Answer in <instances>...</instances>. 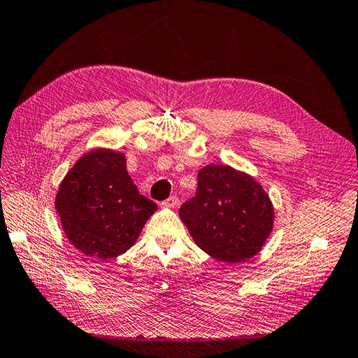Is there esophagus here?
<instances>
[{"label": "esophagus", "instance_id": "esophagus-1", "mask_svg": "<svg viewBox=\"0 0 358 358\" xmlns=\"http://www.w3.org/2000/svg\"><path fill=\"white\" fill-rule=\"evenodd\" d=\"M161 204H162V208H170V209H175L176 206L179 204V199H178L176 196H171V197H169L166 201H162Z\"/></svg>", "mask_w": 358, "mask_h": 358}]
</instances>
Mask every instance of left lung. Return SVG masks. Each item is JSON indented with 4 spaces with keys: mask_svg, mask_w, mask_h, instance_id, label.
<instances>
[{
    "mask_svg": "<svg viewBox=\"0 0 358 358\" xmlns=\"http://www.w3.org/2000/svg\"><path fill=\"white\" fill-rule=\"evenodd\" d=\"M179 216L200 249L229 264L258 254L275 221L263 187L248 173L220 164L199 171L196 197L182 204Z\"/></svg>",
    "mask_w": 358,
    "mask_h": 358,
    "instance_id": "8db88e82",
    "label": "left lung"
}]
</instances>
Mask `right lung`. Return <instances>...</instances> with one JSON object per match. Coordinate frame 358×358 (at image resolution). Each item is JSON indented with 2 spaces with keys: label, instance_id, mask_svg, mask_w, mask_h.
I'll use <instances>...</instances> for the list:
<instances>
[{
  "label": "right lung",
  "instance_id": "1",
  "mask_svg": "<svg viewBox=\"0 0 358 358\" xmlns=\"http://www.w3.org/2000/svg\"><path fill=\"white\" fill-rule=\"evenodd\" d=\"M55 209L69 242L106 262L136 243L158 206L138 194L122 152L96 148L76 161L62 179Z\"/></svg>",
  "mask_w": 358,
  "mask_h": 358
}]
</instances>
